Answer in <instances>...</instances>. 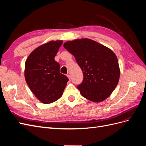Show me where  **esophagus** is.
Here are the masks:
<instances>
[{"label": "esophagus", "instance_id": "1", "mask_svg": "<svg viewBox=\"0 0 146 146\" xmlns=\"http://www.w3.org/2000/svg\"><path fill=\"white\" fill-rule=\"evenodd\" d=\"M67 77H68V78H69V80H70V75H69V74H67Z\"/></svg>", "mask_w": 146, "mask_h": 146}]
</instances>
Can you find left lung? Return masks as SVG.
I'll return each instance as SVG.
<instances>
[{"mask_svg": "<svg viewBox=\"0 0 146 146\" xmlns=\"http://www.w3.org/2000/svg\"><path fill=\"white\" fill-rule=\"evenodd\" d=\"M64 47L76 58L83 80L77 88L84 98L95 102L107 99L120 77L118 60L109 48L88 38L66 42Z\"/></svg>", "mask_w": 146, "mask_h": 146, "instance_id": "obj_1", "label": "left lung"}]
</instances>
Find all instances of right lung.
<instances>
[{
  "label": "right lung",
  "instance_id": "right-lung-1",
  "mask_svg": "<svg viewBox=\"0 0 146 146\" xmlns=\"http://www.w3.org/2000/svg\"><path fill=\"white\" fill-rule=\"evenodd\" d=\"M62 43V41H51L39 46L25 61L26 82L43 104H50L60 99L69 80L60 72V64L54 59Z\"/></svg>",
  "mask_w": 146,
  "mask_h": 146
}]
</instances>
